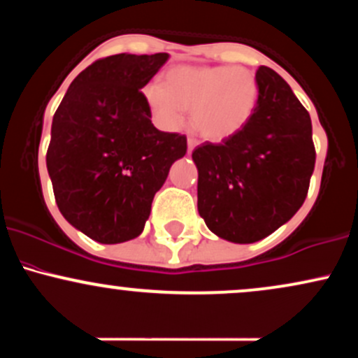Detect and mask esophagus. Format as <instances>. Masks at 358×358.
Segmentation results:
<instances>
[{"instance_id": "1", "label": "esophagus", "mask_w": 358, "mask_h": 358, "mask_svg": "<svg viewBox=\"0 0 358 358\" xmlns=\"http://www.w3.org/2000/svg\"><path fill=\"white\" fill-rule=\"evenodd\" d=\"M187 145H188V153H192V151H193V148L196 146V139H193V138H188V139H187Z\"/></svg>"}]
</instances>
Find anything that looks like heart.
Masks as SVG:
<instances>
[{
  "instance_id": "obj_1",
  "label": "heart",
  "mask_w": 358,
  "mask_h": 358,
  "mask_svg": "<svg viewBox=\"0 0 358 358\" xmlns=\"http://www.w3.org/2000/svg\"><path fill=\"white\" fill-rule=\"evenodd\" d=\"M257 80L244 67H175L165 85L151 82L143 97L155 122L176 129L185 110L193 126L213 141L237 134L249 122L257 102Z\"/></svg>"
}]
</instances>
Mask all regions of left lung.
Listing matches in <instances>:
<instances>
[{
  "label": "left lung",
  "mask_w": 358,
  "mask_h": 358,
  "mask_svg": "<svg viewBox=\"0 0 358 358\" xmlns=\"http://www.w3.org/2000/svg\"><path fill=\"white\" fill-rule=\"evenodd\" d=\"M256 80L259 96L248 124L192 153L200 217L215 236L236 244L264 239L299 210L316 159L310 114L287 82L264 65Z\"/></svg>",
  "instance_id": "1"
}]
</instances>
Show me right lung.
Segmentation results:
<instances>
[{"mask_svg": "<svg viewBox=\"0 0 358 358\" xmlns=\"http://www.w3.org/2000/svg\"><path fill=\"white\" fill-rule=\"evenodd\" d=\"M168 53H117L72 80L52 121L47 170L59 210L101 244L138 237L187 136L156 129L141 89Z\"/></svg>", "mask_w": 358, "mask_h": 358, "instance_id": "1", "label": "right lung"}]
</instances>
